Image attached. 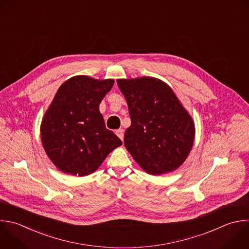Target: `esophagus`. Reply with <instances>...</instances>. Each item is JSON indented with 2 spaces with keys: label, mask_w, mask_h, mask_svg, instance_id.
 <instances>
[{
  "label": "esophagus",
  "mask_w": 249,
  "mask_h": 249,
  "mask_svg": "<svg viewBox=\"0 0 249 249\" xmlns=\"http://www.w3.org/2000/svg\"><path fill=\"white\" fill-rule=\"evenodd\" d=\"M116 134L118 135V137L122 140H124V130L123 128H119L116 130Z\"/></svg>",
  "instance_id": "obj_1"
}]
</instances>
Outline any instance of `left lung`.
I'll return each mask as SVG.
<instances>
[{
  "label": "left lung",
  "instance_id": "8db88e82",
  "mask_svg": "<svg viewBox=\"0 0 249 249\" xmlns=\"http://www.w3.org/2000/svg\"><path fill=\"white\" fill-rule=\"evenodd\" d=\"M131 124L124 146L147 173L160 175L177 169L195 139V124L179 99L162 81L152 77L119 79Z\"/></svg>",
  "mask_w": 249,
  "mask_h": 249
}]
</instances>
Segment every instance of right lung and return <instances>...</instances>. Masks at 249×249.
Returning a JSON list of instances; mask_svg holds the SVG:
<instances>
[{"label": "right lung", "instance_id": "1", "mask_svg": "<svg viewBox=\"0 0 249 249\" xmlns=\"http://www.w3.org/2000/svg\"><path fill=\"white\" fill-rule=\"evenodd\" d=\"M114 80L75 76L58 89L41 124L44 149L62 172H94L122 140L105 126L99 104Z\"/></svg>", "mask_w": 249, "mask_h": 249}]
</instances>
